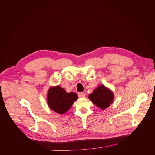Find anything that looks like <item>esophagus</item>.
Masks as SVG:
<instances>
[{"instance_id":"obj_1","label":"esophagus","mask_w":155,"mask_h":155,"mask_svg":"<svg viewBox=\"0 0 155 155\" xmlns=\"http://www.w3.org/2000/svg\"><path fill=\"white\" fill-rule=\"evenodd\" d=\"M78 96L80 97H83L85 96V94L84 93H78Z\"/></svg>"}]
</instances>
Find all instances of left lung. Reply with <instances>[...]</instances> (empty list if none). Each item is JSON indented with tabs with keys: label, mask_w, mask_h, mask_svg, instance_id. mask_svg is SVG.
Here are the masks:
<instances>
[{
	"label": "left lung",
	"mask_w": 155,
	"mask_h": 155,
	"mask_svg": "<svg viewBox=\"0 0 155 155\" xmlns=\"http://www.w3.org/2000/svg\"><path fill=\"white\" fill-rule=\"evenodd\" d=\"M114 94L112 91L104 85L97 87L88 96L91 102L99 108L104 110L113 102Z\"/></svg>",
	"instance_id": "left-lung-1"
}]
</instances>
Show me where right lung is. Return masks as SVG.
<instances>
[{
    "instance_id": "add662e5",
    "label": "right lung",
    "mask_w": 155,
    "mask_h": 155,
    "mask_svg": "<svg viewBox=\"0 0 155 155\" xmlns=\"http://www.w3.org/2000/svg\"><path fill=\"white\" fill-rule=\"evenodd\" d=\"M77 98L76 93H68L59 86L50 87L47 94V101L50 108L59 114L68 112Z\"/></svg>"
}]
</instances>
